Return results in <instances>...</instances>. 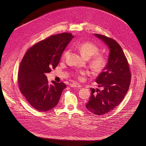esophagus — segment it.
Listing matches in <instances>:
<instances>
[{"label": "esophagus", "mask_w": 146, "mask_h": 146, "mask_svg": "<svg viewBox=\"0 0 146 146\" xmlns=\"http://www.w3.org/2000/svg\"><path fill=\"white\" fill-rule=\"evenodd\" d=\"M69 86L70 87H75V88H80L82 87L81 85H79L78 84H77V83H72V84H70Z\"/></svg>", "instance_id": "1"}]
</instances>
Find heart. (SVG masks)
<instances>
[{
	"label": "heart",
	"instance_id": "1",
	"mask_svg": "<svg viewBox=\"0 0 146 146\" xmlns=\"http://www.w3.org/2000/svg\"><path fill=\"white\" fill-rule=\"evenodd\" d=\"M77 48L83 56L86 58L92 57L90 64L92 68L95 71L100 72L105 67L107 58L105 55L99 52V48L96 44L87 41V42L80 43L77 45ZM69 52V50L65 51L63 55V58H65ZM89 74L90 72L88 70H80L77 72L75 75L79 80H82L86 76Z\"/></svg>",
	"mask_w": 146,
	"mask_h": 146
}]
</instances>
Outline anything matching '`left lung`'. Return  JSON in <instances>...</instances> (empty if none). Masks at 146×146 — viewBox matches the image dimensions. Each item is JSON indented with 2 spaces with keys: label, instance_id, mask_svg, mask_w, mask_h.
Here are the masks:
<instances>
[{
  "label": "left lung",
  "instance_id": "8db88e82",
  "mask_svg": "<svg viewBox=\"0 0 146 146\" xmlns=\"http://www.w3.org/2000/svg\"><path fill=\"white\" fill-rule=\"evenodd\" d=\"M110 49L108 64L96 79L103 90L91 88V94L86 108L98 115L107 114L114 109L126 95L131 84L129 65L119 44L114 39L96 34Z\"/></svg>",
  "mask_w": 146,
  "mask_h": 146
}]
</instances>
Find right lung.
Listing matches in <instances>:
<instances>
[{
    "mask_svg": "<svg viewBox=\"0 0 146 146\" xmlns=\"http://www.w3.org/2000/svg\"><path fill=\"white\" fill-rule=\"evenodd\" d=\"M73 37L66 32L52 35L34 44L24 55L18 71V86L35 109L46 111L59 102L66 85L54 81L49 84L46 73L58 66L62 52Z\"/></svg>",
    "mask_w": 146,
    "mask_h": 146,
    "instance_id": "right-lung-1",
    "label": "right lung"
}]
</instances>
